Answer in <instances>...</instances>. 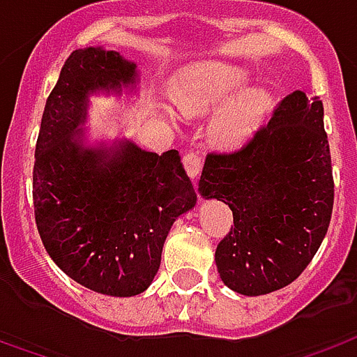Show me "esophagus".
I'll use <instances>...</instances> for the list:
<instances>
[{"instance_id":"obj_1","label":"esophagus","mask_w":357,"mask_h":357,"mask_svg":"<svg viewBox=\"0 0 357 357\" xmlns=\"http://www.w3.org/2000/svg\"><path fill=\"white\" fill-rule=\"evenodd\" d=\"M183 168H185L187 176L191 179H195L201 172V156L197 153H187L183 156Z\"/></svg>"}]
</instances>
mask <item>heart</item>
I'll return each instance as SVG.
<instances>
[{"label":"heart","mask_w":357,"mask_h":357,"mask_svg":"<svg viewBox=\"0 0 357 357\" xmlns=\"http://www.w3.org/2000/svg\"><path fill=\"white\" fill-rule=\"evenodd\" d=\"M251 75L241 67L222 61H203L181 69L170 84L174 108L187 118H201L216 112L208 119L206 139L214 149L238 151L259 133L274 108V98L266 89H248ZM166 119L174 112L158 104Z\"/></svg>","instance_id":"b5f03b06"}]
</instances>
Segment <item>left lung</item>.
<instances>
[{
    "mask_svg": "<svg viewBox=\"0 0 357 357\" xmlns=\"http://www.w3.org/2000/svg\"><path fill=\"white\" fill-rule=\"evenodd\" d=\"M199 193L234 213L214 253L222 282L243 296L294 282L317 253L333 214L323 102L301 91L288 94L243 149L206 156Z\"/></svg>",
    "mask_w": 357,
    "mask_h": 357,
    "instance_id": "8db88e82",
    "label": "left lung"
}]
</instances>
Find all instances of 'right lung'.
Listing matches in <instances>:
<instances>
[{"instance_id":"obj_1","label":"right lung","mask_w":357,"mask_h":357,"mask_svg":"<svg viewBox=\"0 0 357 357\" xmlns=\"http://www.w3.org/2000/svg\"><path fill=\"white\" fill-rule=\"evenodd\" d=\"M137 84V63L119 52L75 50L46 100L32 172L48 255L75 282L114 298L151 286L172 224L197 203L178 151L149 153L126 137L86 141L92 96Z\"/></svg>"}]
</instances>
